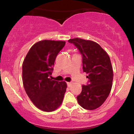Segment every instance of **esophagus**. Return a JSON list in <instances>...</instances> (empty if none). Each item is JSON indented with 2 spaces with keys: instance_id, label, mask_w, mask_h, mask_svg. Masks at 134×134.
<instances>
[{
  "instance_id": "34e87169",
  "label": "esophagus",
  "mask_w": 134,
  "mask_h": 134,
  "mask_svg": "<svg viewBox=\"0 0 134 134\" xmlns=\"http://www.w3.org/2000/svg\"><path fill=\"white\" fill-rule=\"evenodd\" d=\"M67 86H68V87H70L71 86H72V82H67Z\"/></svg>"
}]
</instances>
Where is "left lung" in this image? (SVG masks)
I'll return each mask as SVG.
<instances>
[{
    "label": "left lung",
    "instance_id": "8db88e82",
    "mask_svg": "<svg viewBox=\"0 0 134 134\" xmlns=\"http://www.w3.org/2000/svg\"><path fill=\"white\" fill-rule=\"evenodd\" d=\"M79 49L82 55V69L87 74L89 84L82 86L77 97L83 108L93 110L101 107L110 94L113 71L110 57L101 46L91 40L81 38L69 40Z\"/></svg>",
    "mask_w": 134,
    "mask_h": 134
}]
</instances>
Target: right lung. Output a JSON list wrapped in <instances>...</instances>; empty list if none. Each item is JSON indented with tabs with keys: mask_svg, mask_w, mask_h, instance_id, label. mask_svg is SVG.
<instances>
[{
	"mask_svg": "<svg viewBox=\"0 0 134 134\" xmlns=\"http://www.w3.org/2000/svg\"><path fill=\"white\" fill-rule=\"evenodd\" d=\"M65 44V41H38L31 47L23 61V86L35 106L43 111H55L64 99L67 83L49 77L55 58Z\"/></svg>",
	"mask_w": 134,
	"mask_h": 134,
	"instance_id": "right-lung-1",
	"label": "right lung"
}]
</instances>
